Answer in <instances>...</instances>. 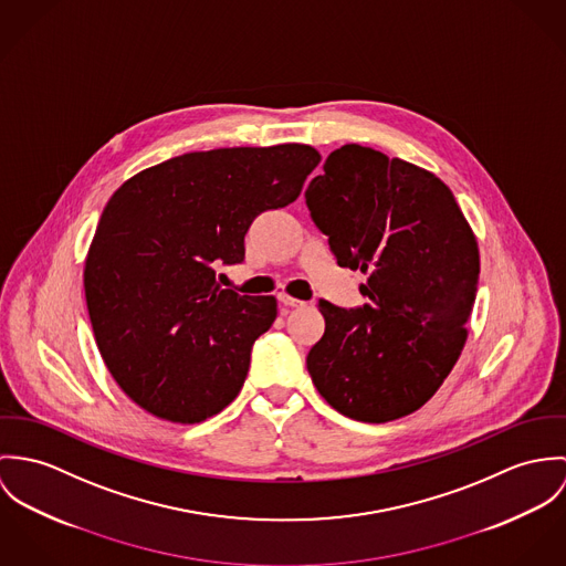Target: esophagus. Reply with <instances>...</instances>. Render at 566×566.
I'll return each instance as SVG.
<instances>
[{"mask_svg":"<svg viewBox=\"0 0 566 566\" xmlns=\"http://www.w3.org/2000/svg\"><path fill=\"white\" fill-rule=\"evenodd\" d=\"M277 300H280V304H284V306H289V308H302V306H304L302 300H295V297H289V295H280Z\"/></svg>","mask_w":566,"mask_h":566,"instance_id":"esophagus-1","label":"esophagus"}]
</instances>
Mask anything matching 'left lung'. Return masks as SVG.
<instances>
[{"label": "left lung", "instance_id": "left-lung-1", "mask_svg": "<svg viewBox=\"0 0 566 566\" xmlns=\"http://www.w3.org/2000/svg\"><path fill=\"white\" fill-rule=\"evenodd\" d=\"M338 266L363 271V308L318 311L306 358L340 415L386 423L419 410L453 369L473 311L480 252L453 192L434 174L363 145L334 149L306 190Z\"/></svg>", "mask_w": 566, "mask_h": 566}]
</instances>
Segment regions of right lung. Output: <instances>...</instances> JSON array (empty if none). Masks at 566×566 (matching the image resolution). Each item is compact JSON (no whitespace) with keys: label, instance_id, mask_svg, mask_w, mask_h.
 Wrapping results in <instances>:
<instances>
[{"label":"right lung","instance_id":"add662e5","mask_svg":"<svg viewBox=\"0 0 566 566\" xmlns=\"http://www.w3.org/2000/svg\"><path fill=\"white\" fill-rule=\"evenodd\" d=\"M318 163L300 143L190 151L108 199L84 262L86 308L111 376L143 410L190 426L239 395L277 302L221 289L217 269L245 260L253 219L293 203Z\"/></svg>","mask_w":566,"mask_h":566}]
</instances>
